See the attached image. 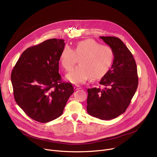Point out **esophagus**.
<instances>
[{
	"mask_svg": "<svg viewBox=\"0 0 157 157\" xmlns=\"http://www.w3.org/2000/svg\"><path fill=\"white\" fill-rule=\"evenodd\" d=\"M82 89V87H81L80 86H74V89H75V90H79V89Z\"/></svg>",
	"mask_w": 157,
	"mask_h": 157,
	"instance_id": "esophagus-1",
	"label": "esophagus"
}]
</instances>
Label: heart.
Here are the masks:
<instances>
[{
  "label": "heart",
  "mask_w": 157,
  "mask_h": 157,
  "mask_svg": "<svg viewBox=\"0 0 157 157\" xmlns=\"http://www.w3.org/2000/svg\"><path fill=\"white\" fill-rule=\"evenodd\" d=\"M77 57H80V65L69 72L67 78L74 84H80L90 78L92 80L101 78L109 70L114 53L110 46L86 39L77 43L74 50L69 46H64L59 55V62L69 71L76 63Z\"/></svg>",
  "instance_id": "heart-1"
}]
</instances>
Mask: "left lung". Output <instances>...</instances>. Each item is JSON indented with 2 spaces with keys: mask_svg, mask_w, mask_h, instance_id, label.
Returning a JSON list of instances; mask_svg holds the SVG:
<instances>
[{
  "mask_svg": "<svg viewBox=\"0 0 157 157\" xmlns=\"http://www.w3.org/2000/svg\"><path fill=\"white\" fill-rule=\"evenodd\" d=\"M113 51L111 68L101 80L104 87L88 89L87 111L102 120H110L124 113L138 87L136 62L131 52L119 38L100 36Z\"/></svg>",
  "mask_w": 157,
  "mask_h": 157,
  "instance_id": "1",
  "label": "left lung"
}]
</instances>
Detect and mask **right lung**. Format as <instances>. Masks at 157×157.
Masks as SVG:
<instances>
[{"label": "right lung", "mask_w": 157, "mask_h": 157, "mask_svg": "<svg viewBox=\"0 0 157 157\" xmlns=\"http://www.w3.org/2000/svg\"><path fill=\"white\" fill-rule=\"evenodd\" d=\"M63 40H48L24 52L10 76L16 103L33 119L50 122L61 116L70 96L71 83L61 82L59 55Z\"/></svg>", "instance_id": "right-lung-1"}]
</instances>
